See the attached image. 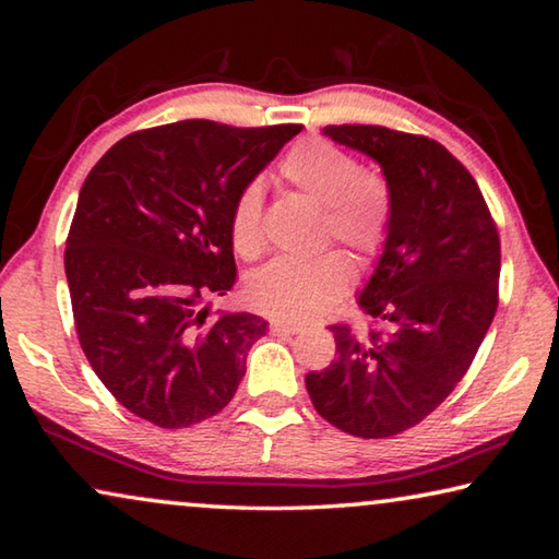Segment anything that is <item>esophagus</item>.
<instances>
[{"label":"esophagus","mask_w":559,"mask_h":559,"mask_svg":"<svg viewBox=\"0 0 559 559\" xmlns=\"http://www.w3.org/2000/svg\"><path fill=\"white\" fill-rule=\"evenodd\" d=\"M271 333L273 335H298V333H302V328L296 325V323H286V320L273 318L271 320Z\"/></svg>","instance_id":"esophagus-1"}]
</instances>
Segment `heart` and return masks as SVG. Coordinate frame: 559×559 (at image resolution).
Returning <instances> with one entry per match:
<instances>
[{"label":"heart","instance_id":"1","mask_svg":"<svg viewBox=\"0 0 559 559\" xmlns=\"http://www.w3.org/2000/svg\"><path fill=\"white\" fill-rule=\"evenodd\" d=\"M286 185L323 204V239L343 243L362 269L382 257L392 236L396 200L382 173L359 167L347 147L325 138H302L288 147L278 165ZM234 251L253 261L266 249L263 194L257 182L236 192L229 210ZM353 266L340 251H323L310 259L283 257L257 271L249 281V298L263 313L293 323L323 316L345 296Z\"/></svg>","mask_w":559,"mask_h":559}]
</instances>
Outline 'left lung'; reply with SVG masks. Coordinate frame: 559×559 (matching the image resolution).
I'll return each instance as SVG.
<instances>
[{"label":"left lung","mask_w":559,"mask_h":559,"mask_svg":"<svg viewBox=\"0 0 559 559\" xmlns=\"http://www.w3.org/2000/svg\"><path fill=\"white\" fill-rule=\"evenodd\" d=\"M323 132L380 163L396 214L359 296L367 330L330 325L337 357L306 386L340 431L386 439L427 419L468 372L498 308L500 236L476 179L437 140L384 126Z\"/></svg>","instance_id":"1"}]
</instances>
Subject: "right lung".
I'll return each mask as SVG.
<instances>
[{"label":"right lung","mask_w":559,"mask_h":559,"mask_svg":"<svg viewBox=\"0 0 559 559\" xmlns=\"http://www.w3.org/2000/svg\"><path fill=\"white\" fill-rule=\"evenodd\" d=\"M300 128L179 120L135 130L83 182L63 253L75 335L140 419L192 427L231 402L266 323L214 316L204 300L236 283V192Z\"/></svg>","instance_id":"obj_1"}]
</instances>
